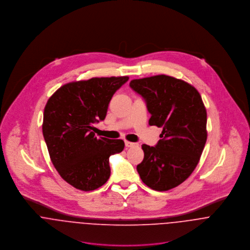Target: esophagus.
I'll return each mask as SVG.
<instances>
[{
	"mask_svg": "<svg viewBox=\"0 0 250 250\" xmlns=\"http://www.w3.org/2000/svg\"><path fill=\"white\" fill-rule=\"evenodd\" d=\"M125 145L126 147H134V146H139V144L136 143H131V142H128V141H125Z\"/></svg>",
	"mask_w": 250,
	"mask_h": 250,
	"instance_id": "34e87169",
	"label": "esophagus"
}]
</instances>
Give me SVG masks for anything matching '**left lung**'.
Segmentation results:
<instances>
[{
  "label": "left lung",
  "mask_w": 250,
  "mask_h": 250,
  "mask_svg": "<svg viewBox=\"0 0 250 250\" xmlns=\"http://www.w3.org/2000/svg\"><path fill=\"white\" fill-rule=\"evenodd\" d=\"M130 86L145 99L149 125L162 127L153 147L143 144L137 169L150 188L166 191L182 184L196 167L207 141V111L190 83L167 75L132 80Z\"/></svg>",
  "instance_id": "obj_1"
}]
</instances>
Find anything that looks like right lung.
Returning a JSON list of instances; mask_svg holds the SVG:
<instances>
[{
  "mask_svg": "<svg viewBox=\"0 0 250 250\" xmlns=\"http://www.w3.org/2000/svg\"><path fill=\"white\" fill-rule=\"evenodd\" d=\"M128 76L91 78L61 86L44 107L42 133L50 159L72 187L90 191L110 175L109 156L124 149L122 140L97 138L93 123L104 120L108 103Z\"/></svg>",
  "mask_w": 250,
  "mask_h": 250,
  "instance_id": "1",
  "label": "right lung"
}]
</instances>
